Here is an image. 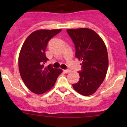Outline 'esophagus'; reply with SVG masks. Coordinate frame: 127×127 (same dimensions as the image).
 <instances>
[{
	"label": "esophagus",
	"mask_w": 127,
	"mask_h": 127,
	"mask_svg": "<svg viewBox=\"0 0 127 127\" xmlns=\"http://www.w3.org/2000/svg\"><path fill=\"white\" fill-rule=\"evenodd\" d=\"M64 72L65 73H69V72H70V70H69V69H65V70H64Z\"/></svg>",
	"instance_id": "obj_1"
}]
</instances>
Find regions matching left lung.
Returning <instances> with one entry per match:
<instances>
[{
  "instance_id": "obj_1",
  "label": "left lung",
  "mask_w": 127,
  "mask_h": 127,
  "mask_svg": "<svg viewBox=\"0 0 127 127\" xmlns=\"http://www.w3.org/2000/svg\"><path fill=\"white\" fill-rule=\"evenodd\" d=\"M74 43L76 57L82 62L79 81L72 85L84 96L94 94L105 79L108 69V55L104 41L95 31L87 28L67 29Z\"/></svg>"
}]
</instances>
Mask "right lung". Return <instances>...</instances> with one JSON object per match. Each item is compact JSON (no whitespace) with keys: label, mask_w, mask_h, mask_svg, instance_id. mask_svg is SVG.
Listing matches in <instances>:
<instances>
[{"label":"right lung","mask_w":127,"mask_h":127,"mask_svg":"<svg viewBox=\"0 0 127 127\" xmlns=\"http://www.w3.org/2000/svg\"><path fill=\"white\" fill-rule=\"evenodd\" d=\"M61 29L38 30L26 39L18 58L19 70L25 85L32 92L42 94L50 90L62 72L60 69L44 66L48 59L45 50L48 41L61 32Z\"/></svg>","instance_id":"obj_1"}]
</instances>
